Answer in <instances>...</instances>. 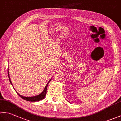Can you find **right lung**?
I'll return each mask as SVG.
<instances>
[{"mask_svg":"<svg viewBox=\"0 0 121 121\" xmlns=\"http://www.w3.org/2000/svg\"><path fill=\"white\" fill-rule=\"evenodd\" d=\"M8 77H9V81L10 82V83H11V85H12V83H11V81L10 80V76H9V71H8ZM50 80L48 82V83L46 85V86H45V88L43 90V91L42 92V93L40 94L39 95H37L36 96H34V97H24V96H22L21 95H20L19 93H17H17L18 94V95L20 97H21L22 99H23L25 100H26V101H32V102H35V101H39V100H43L44 98L45 97V96L46 95V92H47V86H48V85L49 84V83L50 82Z\"/></svg>","mask_w":121,"mask_h":121,"instance_id":"1","label":"right lung"}]
</instances>
